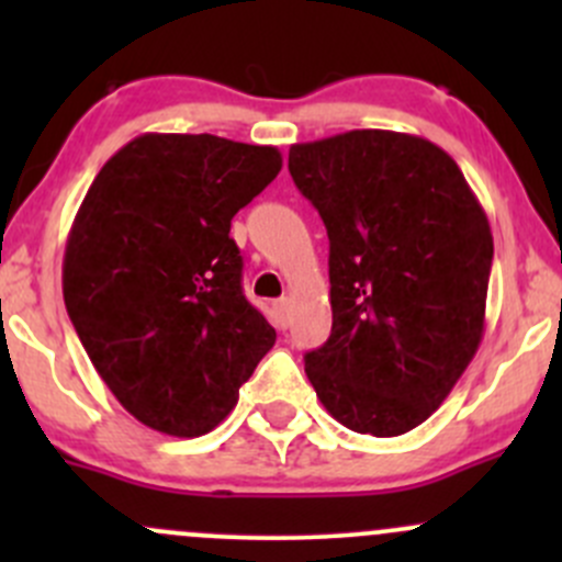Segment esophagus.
I'll use <instances>...</instances> for the list:
<instances>
[{"instance_id": "1", "label": "esophagus", "mask_w": 562, "mask_h": 562, "mask_svg": "<svg viewBox=\"0 0 562 562\" xmlns=\"http://www.w3.org/2000/svg\"><path fill=\"white\" fill-rule=\"evenodd\" d=\"M274 315H277V323H280V326H288V321H291V302H288V299L274 302Z\"/></svg>"}]
</instances>
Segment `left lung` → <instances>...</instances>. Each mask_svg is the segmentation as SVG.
<instances>
[{
  "label": "left lung",
  "instance_id": "1",
  "mask_svg": "<svg viewBox=\"0 0 562 562\" xmlns=\"http://www.w3.org/2000/svg\"><path fill=\"white\" fill-rule=\"evenodd\" d=\"M288 171L328 234L331 337L304 372L342 427L411 432L484 337L490 220L457 162L418 135L350 130L293 144Z\"/></svg>",
  "mask_w": 562,
  "mask_h": 562
}]
</instances>
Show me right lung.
Returning a JSON list of instances; mask_svg holds the SVG:
<instances>
[{"label": "right lung", "instance_id": "right-lung-1", "mask_svg": "<svg viewBox=\"0 0 562 562\" xmlns=\"http://www.w3.org/2000/svg\"><path fill=\"white\" fill-rule=\"evenodd\" d=\"M280 168L274 146L144 133L100 168L72 220L67 315L105 386L157 432H212L274 345L241 291L231 220Z\"/></svg>", "mask_w": 562, "mask_h": 562}]
</instances>
